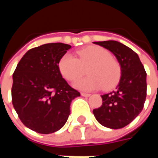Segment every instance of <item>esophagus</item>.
I'll use <instances>...</instances> for the list:
<instances>
[{
	"instance_id": "34e87169",
	"label": "esophagus",
	"mask_w": 158,
	"mask_h": 158,
	"mask_svg": "<svg viewBox=\"0 0 158 158\" xmlns=\"http://www.w3.org/2000/svg\"><path fill=\"white\" fill-rule=\"evenodd\" d=\"M81 96H85V97H89V96H90V95H89V94H88V93L82 92V93H81Z\"/></svg>"
}]
</instances>
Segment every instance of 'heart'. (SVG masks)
I'll return each mask as SVG.
<instances>
[{
	"label": "heart",
	"mask_w": 158,
	"mask_h": 158,
	"mask_svg": "<svg viewBox=\"0 0 158 158\" xmlns=\"http://www.w3.org/2000/svg\"><path fill=\"white\" fill-rule=\"evenodd\" d=\"M79 59L70 53L62 56L58 62V69L62 77L73 81L85 73L88 77L73 83L77 89L86 91L96 90L104 86L111 89L118 83L121 68L107 50L101 46H89L78 52Z\"/></svg>",
	"instance_id": "1"
}]
</instances>
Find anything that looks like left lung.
Returning <instances> with one entry per match:
<instances>
[{
    "instance_id": "left-lung-1",
    "label": "left lung",
    "mask_w": 158,
    "mask_h": 158,
    "mask_svg": "<svg viewBox=\"0 0 158 158\" xmlns=\"http://www.w3.org/2000/svg\"><path fill=\"white\" fill-rule=\"evenodd\" d=\"M113 53L121 68L116 89L102 96V105L93 110L96 120L106 128L121 129L132 122L142 111L146 97V73L139 56L115 40L93 42Z\"/></svg>"
}]
</instances>
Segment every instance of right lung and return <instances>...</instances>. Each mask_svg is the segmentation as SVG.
Segmentation results:
<instances>
[{
  "label": "right lung",
  "instance_id": "right-lung-1",
  "mask_svg": "<svg viewBox=\"0 0 158 158\" xmlns=\"http://www.w3.org/2000/svg\"><path fill=\"white\" fill-rule=\"evenodd\" d=\"M72 46L49 43L29 50L12 74V102L24 125L40 134L62 129L80 93L62 78L58 62Z\"/></svg>",
  "mask_w": 158,
  "mask_h": 158
}]
</instances>
